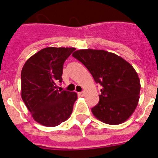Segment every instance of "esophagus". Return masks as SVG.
I'll use <instances>...</instances> for the list:
<instances>
[{"mask_svg": "<svg viewBox=\"0 0 158 158\" xmlns=\"http://www.w3.org/2000/svg\"><path fill=\"white\" fill-rule=\"evenodd\" d=\"M84 91H82V92H79L78 93V95H79V96H80V97H82V96H84Z\"/></svg>", "mask_w": 158, "mask_h": 158, "instance_id": "obj_1", "label": "esophagus"}]
</instances>
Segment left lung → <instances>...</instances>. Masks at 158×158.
<instances>
[{
  "mask_svg": "<svg viewBox=\"0 0 158 158\" xmlns=\"http://www.w3.org/2000/svg\"><path fill=\"white\" fill-rule=\"evenodd\" d=\"M86 67L96 83L102 86L93 115L107 124H121L136 110L140 80L135 69L124 58L104 50L80 49L73 54Z\"/></svg>",
  "mask_w": 158,
  "mask_h": 158,
  "instance_id": "8db88e82",
  "label": "left lung"
}]
</instances>
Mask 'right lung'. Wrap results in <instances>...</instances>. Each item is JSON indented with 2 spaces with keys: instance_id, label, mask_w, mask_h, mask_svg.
Wrapping results in <instances>:
<instances>
[{
  "instance_id": "right-lung-1",
  "label": "right lung",
  "mask_w": 158,
  "mask_h": 158,
  "mask_svg": "<svg viewBox=\"0 0 158 158\" xmlns=\"http://www.w3.org/2000/svg\"><path fill=\"white\" fill-rule=\"evenodd\" d=\"M75 48L47 47L27 60L21 73V95L33 118L55 127L70 117L77 94L58 91L63 65Z\"/></svg>"
}]
</instances>
